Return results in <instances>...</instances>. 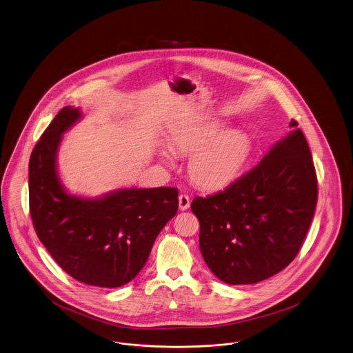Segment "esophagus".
<instances>
[{"mask_svg":"<svg viewBox=\"0 0 353 353\" xmlns=\"http://www.w3.org/2000/svg\"><path fill=\"white\" fill-rule=\"evenodd\" d=\"M179 206H180V210H188L189 206H190V199L188 197V194H180L179 196Z\"/></svg>","mask_w":353,"mask_h":353,"instance_id":"1","label":"esophagus"}]
</instances>
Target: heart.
<instances>
[{"mask_svg":"<svg viewBox=\"0 0 353 353\" xmlns=\"http://www.w3.org/2000/svg\"><path fill=\"white\" fill-rule=\"evenodd\" d=\"M226 127V122L219 118L186 121L170 131V150H161L160 156L167 164H172V152L192 155L188 165L192 181L202 189H222L238 177L252 150L247 134Z\"/></svg>","mask_w":353,"mask_h":353,"instance_id":"b5f03b06","label":"heart"}]
</instances>
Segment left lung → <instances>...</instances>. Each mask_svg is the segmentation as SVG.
Returning <instances> with one entry per match:
<instances>
[{
    "instance_id": "obj_1",
    "label": "left lung",
    "mask_w": 353,
    "mask_h": 353,
    "mask_svg": "<svg viewBox=\"0 0 353 353\" xmlns=\"http://www.w3.org/2000/svg\"><path fill=\"white\" fill-rule=\"evenodd\" d=\"M292 131L259 165L223 192L196 197L199 250L212 273L228 285L267 280L296 257L318 199L310 148L292 119Z\"/></svg>"
}]
</instances>
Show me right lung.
<instances>
[{"label":"right lung","mask_w":353,"mask_h":353,"mask_svg":"<svg viewBox=\"0 0 353 353\" xmlns=\"http://www.w3.org/2000/svg\"><path fill=\"white\" fill-rule=\"evenodd\" d=\"M83 114L63 108L28 163L30 214L43 245L74 280L119 288L144 267L159 232L179 209L176 188H128L97 198L73 196L57 173L63 134Z\"/></svg>","instance_id":"right-lung-1"}]
</instances>
